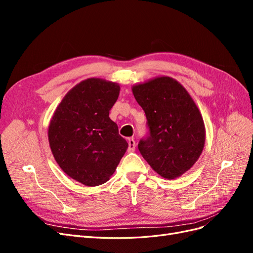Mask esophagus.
<instances>
[{"label": "esophagus", "mask_w": 253, "mask_h": 253, "mask_svg": "<svg viewBox=\"0 0 253 253\" xmlns=\"http://www.w3.org/2000/svg\"><path fill=\"white\" fill-rule=\"evenodd\" d=\"M127 143H128L127 151H128V152H134V151H135V148H136L135 140H134L133 138H128V139H127Z\"/></svg>", "instance_id": "34e87169"}]
</instances>
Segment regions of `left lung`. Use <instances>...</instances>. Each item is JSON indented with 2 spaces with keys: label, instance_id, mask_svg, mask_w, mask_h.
<instances>
[{
  "label": "left lung",
  "instance_id": "8db88e82",
  "mask_svg": "<svg viewBox=\"0 0 253 253\" xmlns=\"http://www.w3.org/2000/svg\"><path fill=\"white\" fill-rule=\"evenodd\" d=\"M147 117L149 135L138 143L142 157L164 178L179 177L200 158L206 140L202 114L181 84L157 77L132 87Z\"/></svg>",
  "mask_w": 253,
  "mask_h": 253
}]
</instances>
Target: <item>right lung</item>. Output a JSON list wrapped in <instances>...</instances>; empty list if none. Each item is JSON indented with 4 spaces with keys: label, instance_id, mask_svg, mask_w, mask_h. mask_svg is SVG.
I'll return each mask as SVG.
<instances>
[{
    "label": "right lung",
    "instance_id": "1",
    "mask_svg": "<svg viewBox=\"0 0 253 253\" xmlns=\"http://www.w3.org/2000/svg\"><path fill=\"white\" fill-rule=\"evenodd\" d=\"M120 86L88 78L74 86L58 105L48 126L49 147L57 164L84 186L106 182L128 147L109 117Z\"/></svg>",
    "mask_w": 253,
    "mask_h": 253
}]
</instances>
